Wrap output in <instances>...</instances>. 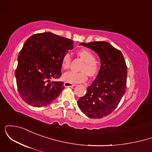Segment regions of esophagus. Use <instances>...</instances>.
<instances>
[{
	"label": "esophagus",
	"mask_w": 152,
	"mask_h": 152,
	"mask_svg": "<svg viewBox=\"0 0 152 152\" xmlns=\"http://www.w3.org/2000/svg\"><path fill=\"white\" fill-rule=\"evenodd\" d=\"M64 85L65 87H72V86H76V84H74V83H69V82H64Z\"/></svg>",
	"instance_id": "esophagus-1"
}]
</instances>
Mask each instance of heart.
Listing matches in <instances>:
<instances>
[{"label":"heart","instance_id":"b5f03b06","mask_svg":"<svg viewBox=\"0 0 152 152\" xmlns=\"http://www.w3.org/2000/svg\"><path fill=\"white\" fill-rule=\"evenodd\" d=\"M77 56L81 58L85 64L82 66L81 72H74L68 71L63 75V79L66 82L71 83H82L86 81L88 78V75L93 77L99 72V64L95 60L96 57L93 52L87 48H83L77 51ZM71 63V56L66 53L61 59V66L63 69L66 70L70 68Z\"/></svg>","mask_w":152,"mask_h":152}]
</instances>
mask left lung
Returning a JSON list of instances; mask_svg holds the SVG:
<instances>
[{
	"mask_svg": "<svg viewBox=\"0 0 152 152\" xmlns=\"http://www.w3.org/2000/svg\"><path fill=\"white\" fill-rule=\"evenodd\" d=\"M80 45L98 54L101 68L95 81L87 88L86 95L78 100V106L88 117L103 118L114 111L126 91V62L121 52L108 42L94 41Z\"/></svg>",
	"mask_w": 152,
	"mask_h": 152,
	"instance_id": "obj_1",
	"label": "left lung"
}]
</instances>
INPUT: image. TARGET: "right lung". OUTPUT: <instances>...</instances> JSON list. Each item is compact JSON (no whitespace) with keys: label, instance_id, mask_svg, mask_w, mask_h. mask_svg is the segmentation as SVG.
I'll return each instance as SVG.
<instances>
[{"label":"right lung","instance_id":"1","mask_svg":"<svg viewBox=\"0 0 152 152\" xmlns=\"http://www.w3.org/2000/svg\"><path fill=\"white\" fill-rule=\"evenodd\" d=\"M72 40L47 32L27 39L18 57L16 84L20 97L34 107L47 106L64 88L61 81H50L61 76V59L73 49Z\"/></svg>","mask_w":152,"mask_h":152}]
</instances>
